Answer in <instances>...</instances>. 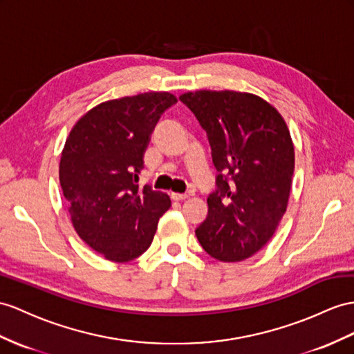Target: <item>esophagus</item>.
I'll return each instance as SVG.
<instances>
[{
	"label": "esophagus",
	"mask_w": 354,
	"mask_h": 354,
	"mask_svg": "<svg viewBox=\"0 0 354 354\" xmlns=\"http://www.w3.org/2000/svg\"><path fill=\"white\" fill-rule=\"evenodd\" d=\"M170 196H171V198H174V201H185V198L188 197L184 193H171Z\"/></svg>",
	"instance_id": "1"
}]
</instances>
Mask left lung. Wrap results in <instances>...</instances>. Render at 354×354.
<instances>
[{
	"instance_id": "8db88e82",
	"label": "left lung",
	"mask_w": 354,
	"mask_h": 354,
	"mask_svg": "<svg viewBox=\"0 0 354 354\" xmlns=\"http://www.w3.org/2000/svg\"><path fill=\"white\" fill-rule=\"evenodd\" d=\"M179 100L206 131L218 171L196 236L216 260H245L274 236L287 209L295 170L287 124L250 93L202 89Z\"/></svg>"
}]
</instances>
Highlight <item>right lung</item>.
I'll return each instance as SVG.
<instances>
[{"label":"right lung","mask_w":354,"mask_h":354,"mask_svg":"<svg viewBox=\"0 0 354 354\" xmlns=\"http://www.w3.org/2000/svg\"><path fill=\"white\" fill-rule=\"evenodd\" d=\"M170 93H143L100 103L71 129L59 184L79 238L104 259L125 263L147 251L170 198L139 187L143 153Z\"/></svg>","instance_id":"1"}]
</instances>
